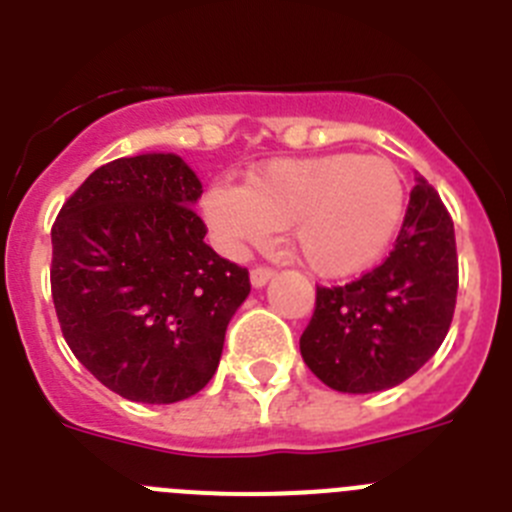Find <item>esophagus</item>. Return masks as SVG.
Wrapping results in <instances>:
<instances>
[{"label":"esophagus","instance_id":"1","mask_svg":"<svg viewBox=\"0 0 512 512\" xmlns=\"http://www.w3.org/2000/svg\"><path fill=\"white\" fill-rule=\"evenodd\" d=\"M271 279H274V269H266V266H256V269L251 271V284L256 289L266 287V284H269Z\"/></svg>","mask_w":512,"mask_h":512}]
</instances>
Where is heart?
Instances as JSON below:
<instances>
[{"label": "heart", "instance_id": "1", "mask_svg": "<svg viewBox=\"0 0 512 512\" xmlns=\"http://www.w3.org/2000/svg\"><path fill=\"white\" fill-rule=\"evenodd\" d=\"M408 192L390 158L328 153L271 158L246 184L215 182L202 212L217 246L235 253L289 228L297 256L320 277H351L390 251L405 220Z\"/></svg>", "mask_w": 512, "mask_h": 512}]
</instances>
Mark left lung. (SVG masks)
I'll return each instance as SVG.
<instances>
[{"label": "left lung", "mask_w": 512, "mask_h": 512, "mask_svg": "<svg viewBox=\"0 0 512 512\" xmlns=\"http://www.w3.org/2000/svg\"><path fill=\"white\" fill-rule=\"evenodd\" d=\"M415 182L384 264L346 287H318L300 351L330 390L372 395L397 387L449 333L459 289L454 223L436 189L423 176Z\"/></svg>", "instance_id": "obj_1"}]
</instances>
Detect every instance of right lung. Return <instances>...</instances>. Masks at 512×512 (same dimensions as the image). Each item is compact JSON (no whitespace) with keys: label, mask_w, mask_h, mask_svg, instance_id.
<instances>
[{"label":"right lung","mask_w":512,"mask_h":512,"mask_svg":"<svg viewBox=\"0 0 512 512\" xmlns=\"http://www.w3.org/2000/svg\"><path fill=\"white\" fill-rule=\"evenodd\" d=\"M200 194L176 153L117 158L87 176L51 230L63 338L125 400L171 405L197 395L251 292L248 271L205 243L192 210Z\"/></svg>","instance_id":"1"}]
</instances>
